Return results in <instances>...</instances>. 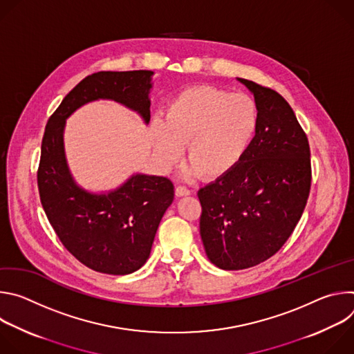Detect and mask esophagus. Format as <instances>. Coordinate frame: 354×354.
<instances>
[{
	"instance_id": "esophagus-1",
	"label": "esophagus",
	"mask_w": 354,
	"mask_h": 354,
	"mask_svg": "<svg viewBox=\"0 0 354 354\" xmlns=\"http://www.w3.org/2000/svg\"><path fill=\"white\" fill-rule=\"evenodd\" d=\"M192 192L187 189V187H185V186H178L176 189H175V194L178 196V197H183V196H189Z\"/></svg>"
}]
</instances>
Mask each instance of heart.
<instances>
[{
  "label": "heart",
  "instance_id": "b5f03b06",
  "mask_svg": "<svg viewBox=\"0 0 354 354\" xmlns=\"http://www.w3.org/2000/svg\"><path fill=\"white\" fill-rule=\"evenodd\" d=\"M261 122L257 100L210 85L190 86L172 97L164 122L151 124L158 165L169 169L186 144V178L217 179L232 171L254 142Z\"/></svg>",
  "mask_w": 354,
  "mask_h": 354
}]
</instances>
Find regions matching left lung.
I'll list each match as a JSON object with an SVG mask.
<instances>
[{
    "label": "left lung",
    "instance_id": "8db88e82",
    "mask_svg": "<svg viewBox=\"0 0 354 354\" xmlns=\"http://www.w3.org/2000/svg\"><path fill=\"white\" fill-rule=\"evenodd\" d=\"M236 80L259 106L258 134L232 171L197 193L206 255L224 270L273 257L299 221L311 187L308 138L287 100L254 81Z\"/></svg>",
    "mask_w": 354,
    "mask_h": 354
}]
</instances>
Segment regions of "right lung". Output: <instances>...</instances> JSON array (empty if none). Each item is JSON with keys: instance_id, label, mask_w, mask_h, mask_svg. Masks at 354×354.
Instances as JSON below:
<instances>
[{"instance_id": "1", "label": "right lung", "mask_w": 354, "mask_h": 354, "mask_svg": "<svg viewBox=\"0 0 354 354\" xmlns=\"http://www.w3.org/2000/svg\"><path fill=\"white\" fill-rule=\"evenodd\" d=\"M153 71H100L84 78L48 119L41 140L37 186L43 210L70 254L92 270L130 274L149 258L158 225L174 201L168 178L133 174L108 192L74 179L64 148L66 120L95 100H113L149 123Z\"/></svg>"}]
</instances>
